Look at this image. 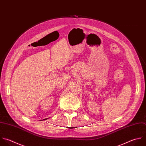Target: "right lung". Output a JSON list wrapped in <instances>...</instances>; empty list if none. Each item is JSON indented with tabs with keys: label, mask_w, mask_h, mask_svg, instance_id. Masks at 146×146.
Here are the masks:
<instances>
[{
	"label": "right lung",
	"mask_w": 146,
	"mask_h": 146,
	"mask_svg": "<svg viewBox=\"0 0 146 146\" xmlns=\"http://www.w3.org/2000/svg\"><path fill=\"white\" fill-rule=\"evenodd\" d=\"M47 119H48V118H46V119H43V120H47Z\"/></svg>",
	"instance_id": "add662e5"
}]
</instances>
